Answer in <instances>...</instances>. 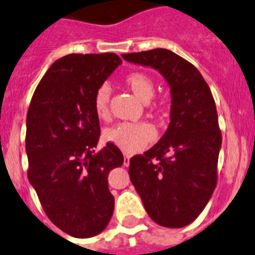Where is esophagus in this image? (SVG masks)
<instances>
[{"label": "esophagus", "instance_id": "esophagus-1", "mask_svg": "<svg viewBox=\"0 0 255 255\" xmlns=\"http://www.w3.org/2000/svg\"><path fill=\"white\" fill-rule=\"evenodd\" d=\"M129 158H130V157L128 156V154H125V160H123V165H125V166L129 165Z\"/></svg>", "mask_w": 255, "mask_h": 255}]
</instances>
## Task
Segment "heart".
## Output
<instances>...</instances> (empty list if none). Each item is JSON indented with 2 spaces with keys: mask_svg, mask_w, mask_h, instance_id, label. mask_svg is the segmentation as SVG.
Returning a JSON list of instances; mask_svg holds the SVG:
<instances>
[{
  "mask_svg": "<svg viewBox=\"0 0 255 255\" xmlns=\"http://www.w3.org/2000/svg\"><path fill=\"white\" fill-rule=\"evenodd\" d=\"M125 84L142 103H149L153 98L154 83L147 74L138 71L128 74L125 79ZM109 101L111 88L104 84L99 87L94 95V111L99 120L107 121L109 118ZM104 137L107 141L120 147L122 151L135 153L146 148L154 139L156 133L153 128L146 123H121L108 128L104 132Z\"/></svg>",
  "mask_w": 255,
  "mask_h": 255,
  "instance_id": "heart-1",
  "label": "heart"
}]
</instances>
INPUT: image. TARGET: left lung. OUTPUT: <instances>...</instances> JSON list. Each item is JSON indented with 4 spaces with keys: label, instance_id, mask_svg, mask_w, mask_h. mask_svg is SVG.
<instances>
[{
    "label": "left lung",
    "instance_id": "8db88e82",
    "mask_svg": "<svg viewBox=\"0 0 255 255\" xmlns=\"http://www.w3.org/2000/svg\"><path fill=\"white\" fill-rule=\"evenodd\" d=\"M122 58L157 70L170 87L167 130L144 154L130 158L128 173L154 223L184 228L201 214L216 186L221 133L213 94L200 71L170 50Z\"/></svg>",
    "mask_w": 255,
    "mask_h": 255
}]
</instances>
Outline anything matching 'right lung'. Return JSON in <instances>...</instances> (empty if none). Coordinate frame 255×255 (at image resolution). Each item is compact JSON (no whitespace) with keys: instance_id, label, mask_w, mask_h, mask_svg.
<instances>
[{"instance_id":"obj_1","label":"right lung","mask_w":255,"mask_h":255,"mask_svg":"<svg viewBox=\"0 0 255 255\" xmlns=\"http://www.w3.org/2000/svg\"><path fill=\"white\" fill-rule=\"evenodd\" d=\"M121 64L113 52L63 56L47 69L28 107V181L52 224L74 238L98 235L113 215L108 175L125 158L111 142L95 152L101 127L94 95Z\"/></svg>"}]
</instances>
